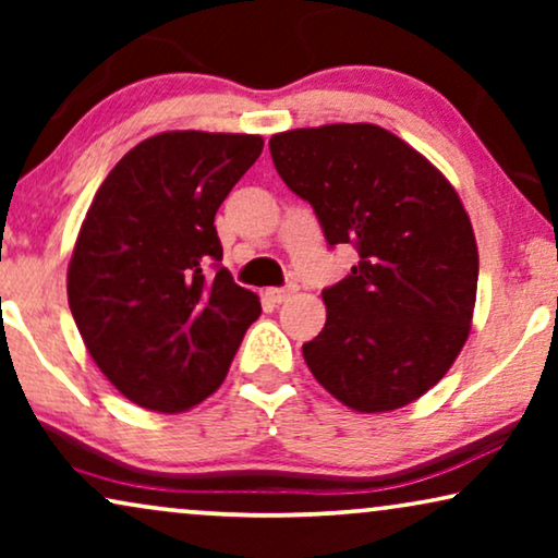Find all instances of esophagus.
Instances as JSON below:
<instances>
[{
  "label": "esophagus",
  "instance_id": "esophagus-1",
  "mask_svg": "<svg viewBox=\"0 0 558 558\" xmlns=\"http://www.w3.org/2000/svg\"><path fill=\"white\" fill-rule=\"evenodd\" d=\"M296 292V284H287V287H274V289H266V296H269L271 302H287L289 296H292Z\"/></svg>",
  "mask_w": 558,
  "mask_h": 558
}]
</instances>
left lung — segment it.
<instances>
[{
	"label": "left lung",
	"mask_w": 558,
	"mask_h": 558,
	"mask_svg": "<svg viewBox=\"0 0 558 558\" xmlns=\"http://www.w3.org/2000/svg\"><path fill=\"white\" fill-rule=\"evenodd\" d=\"M269 149L327 243L361 256L323 292L325 327L302 345L312 376L361 414L416 401L457 361L475 310L477 243L460 195L376 124L292 129Z\"/></svg>",
	"instance_id": "obj_1"
}]
</instances>
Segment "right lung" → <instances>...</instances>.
<instances>
[{"mask_svg":"<svg viewBox=\"0 0 558 558\" xmlns=\"http://www.w3.org/2000/svg\"><path fill=\"white\" fill-rule=\"evenodd\" d=\"M262 149L258 134H155L119 159L90 203L68 304L98 368L142 409L178 414L208 399L262 315L258 296L220 266L213 226Z\"/></svg>","mask_w":558,"mask_h":558,"instance_id":"1","label":"right lung"}]
</instances>
